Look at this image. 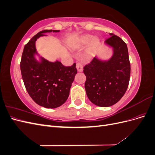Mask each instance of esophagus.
<instances>
[{
	"mask_svg": "<svg viewBox=\"0 0 155 155\" xmlns=\"http://www.w3.org/2000/svg\"><path fill=\"white\" fill-rule=\"evenodd\" d=\"M76 68L78 72H82L83 71V65L80 63H76Z\"/></svg>",
	"mask_w": 155,
	"mask_h": 155,
	"instance_id": "esophagus-1",
	"label": "esophagus"
}]
</instances>
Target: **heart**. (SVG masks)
<instances>
[{"label":"heart","mask_w":155,"mask_h":155,"mask_svg":"<svg viewBox=\"0 0 155 155\" xmlns=\"http://www.w3.org/2000/svg\"><path fill=\"white\" fill-rule=\"evenodd\" d=\"M89 43V47L85 52V58L89 59L92 58L94 54V51L97 48L100 44V41L97 37L93 38V36L91 35L85 34L79 37L77 39L76 43L74 44V46L77 48H82L87 46Z\"/></svg>","instance_id":"heart-1"}]
</instances>
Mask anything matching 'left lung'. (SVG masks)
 Here are the masks:
<instances>
[{
	"mask_svg": "<svg viewBox=\"0 0 155 155\" xmlns=\"http://www.w3.org/2000/svg\"><path fill=\"white\" fill-rule=\"evenodd\" d=\"M109 35L105 45L112 50L111 58L102 60L96 55L83 68L87 97L101 107L112 106L120 100L127 89L130 74L126 43L117 35Z\"/></svg>",
	"mask_w": 155,
	"mask_h": 155,
	"instance_id": "8db88e82",
	"label": "left lung"
}]
</instances>
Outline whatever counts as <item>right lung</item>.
I'll return each instance as SVG.
<instances>
[{"instance_id":"1","label":"right lung","mask_w":155,"mask_h":155,"mask_svg":"<svg viewBox=\"0 0 155 155\" xmlns=\"http://www.w3.org/2000/svg\"><path fill=\"white\" fill-rule=\"evenodd\" d=\"M50 32L59 30L41 31L25 46L20 67L25 86L32 100L40 106L55 109L67 100L77 69L76 63L64 67L58 60L51 62L37 53L36 41Z\"/></svg>"}]
</instances>
